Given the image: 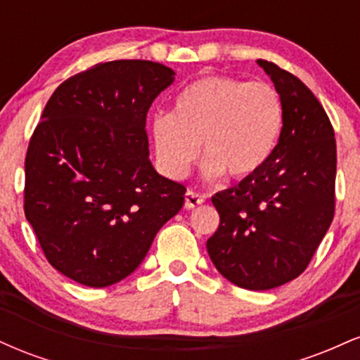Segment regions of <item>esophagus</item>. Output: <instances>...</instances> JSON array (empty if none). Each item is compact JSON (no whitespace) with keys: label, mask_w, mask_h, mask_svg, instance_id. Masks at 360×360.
<instances>
[{"label":"esophagus","mask_w":360,"mask_h":360,"mask_svg":"<svg viewBox=\"0 0 360 360\" xmlns=\"http://www.w3.org/2000/svg\"><path fill=\"white\" fill-rule=\"evenodd\" d=\"M205 200H206L205 194H200V193L193 191V189H188L184 194V208L186 210L196 208V206L203 205Z\"/></svg>","instance_id":"esophagus-1"}]
</instances>
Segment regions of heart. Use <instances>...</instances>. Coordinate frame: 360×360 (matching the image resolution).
<instances>
[{
  "mask_svg": "<svg viewBox=\"0 0 360 360\" xmlns=\"http://www.w3.org/2000/svg\"><path fill=\"white\" fill-rule=\"evenodd\" d=\"M283 125V100L269 82L208 74L186 84L150 131L157 162L172 179L188 174L200 142L205 177L245 179L271 159Z\"/></svg>",
  "mask_w": 360,
  "mask_h": 360,
  "instance_id": "1",
  "label": "heart"
}]
</instances>
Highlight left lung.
<instances>
[{"instance_id": "8db88e82", "label": "left lung", "mask_w": 360, "mask_h": 360, "mask_svg": "<svg viewBox=\"0 0 360 360\" xmlns=\"http://www.w3.org/2000/svg\"><path fill=\"white\" fill-rule=\"evenodd\" d=\"M257 64L283 100V134L255 174L212 198L220 225L206 249L223 278L266 291L298 278L323 240L335 213L337 146L315 94L274 62Z\"/></svg>"}]
</instances>
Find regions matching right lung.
<instances>
[{
  "label": "right lung",
  "instance_id": "add662e5",
  "mask_svg": "<svg viewBox=\"0 0 360 360\" xmlns=\"http://www.w3.org/2000/svg\"><path fill=\"white\" fill-rule=\"evenodd\" d=\"M174 81L152 60H111L65 79L25 159V217L60 274L106 288L140 266L186 188L148 160L147 111Z\"/></svg>",
  "mask_w": 360,
  "mask_h": 360
}]
</instances>
